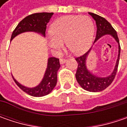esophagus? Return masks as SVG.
I'll return each mask as SVG.
<instances>
[{
  "mask_svg": "<svg viewBox=\"0 0 127 127\" xmlns=\"http://www.w3.org/2000/svg\"><path fill=\"white\" fill-rule=\"evenodd\" d=\"M66 61V59H61L59 60L60 64H64Z\"/></svg>",
  "mask_w": 127,
  "mask_h": 127,
  "instance_id": "obj_1",
  "label": "esophagus"
}]
</instances>
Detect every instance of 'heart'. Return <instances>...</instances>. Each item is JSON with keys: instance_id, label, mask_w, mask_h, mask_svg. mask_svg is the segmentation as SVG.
Listing matches in <instances>:
<instances>
[{"instance_id": "b5f03b06", "label": "heart", "mask_w": 127, "mask_h": 127, "mask_svg": "<svg viewBox=\"0 0 127 127\" xmlns=\"http://www.w3.org/2000/svg\"><path fill=\"white\" fill-rule=\"evenodd\" d=\"M51 34L47 37L50 48L59 53L66 46L76 54L88 51L93 41L95 26L88 16L66 15L56 19L50 28Z\"/></svg>"}]
</instances>
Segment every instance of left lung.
I'll return each mask as SVG.
<instances>
[{"label":"left lung","instance_id":"1","mask_svg":"<svg viewBox=\"0 0 127 127\" xmlns=\"http://www.w3.org/2000/svg\"><path fill=\"white\" fill-rule=\"evenodd\" d=\"M88 13L94 19L97 26V32H96L95 42H97L99 39L105 35H110L111 37L115 39V41L118 44V56H117V59L115 64V68L113 69V71L110 75L106 77L96 76L88 68L87 59L93 47H91L90 50L87 53H85L84 55L76 59V61L78 62V68L76 73V78L78 83L81 85V88H83L84 90L89 92L97 93L105 90V88H107L112 83L114 80L119 65L121 48H120V41L117 32L111 25L110 22L104 17H101L98 15H96L93 12H88Z\"/></svg>","mask_w":127,"mask_h":127}]
</instances>
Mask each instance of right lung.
Here are the masks:
<instances>
[{
  "mask_svg": "<svg viewBox=\"0 0 127 127\" xmlns=\"http://www.w3.org/2000/svg\"><path fill=\"white\" fill-rule=\"evenodd\" d=\"M54 15L53 12L34 13L25 17L17 25L13 31L10 41L17 35L24 32H35L45 37L46 25ZM60 68L59 59L55 57H49L47 66L41 82L35 87L29 88L22 85L12 76L15 82L20 89L28 95L33 97H42L48 95L55 88L57 83V72Z\"/></svg>",
  "mask_w": 127,
  "mask_h": 127,
  "instance_id": "1",
  "label": "right lung"
}]
</instances>
